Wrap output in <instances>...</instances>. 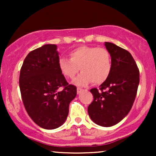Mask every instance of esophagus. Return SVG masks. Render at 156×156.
Wrapping results in <instances>:
<instances>
[{
    "mask_svg": "<svg viewBox=\"0 0 156 156\" xmlns=\"http://www.w3.org/2000/svg\"><path fill=\"white\" fill-rule=\"evenodd\" d=\"M82 91H83V89H80V88H77V93H78V94H80V93Z\"/></svg>",
    "mask_w": 156,
    "mask_h": 156,
    "instance_id": "34e87169",
    "label": "esophagus"
}]
</instances>
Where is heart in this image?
<instances>
[{
    "mask_svg": "<svg viewBox=\"0 0 156 156\" xmlns=\"http://www.w3.org/2000/svg\"><path fill=\"white\" fill-rule=\"evenodd\" d=\"M58 66L61 73L69 78H73L78 86H87L91 82L101 84L106 80L112 69V60L108 50L94 46H80L69 53V59L60 57Z\"/></svg>",
    "mask_w": 156,
    "mask_h": 156,
    "instance_id": "1",
    "label": "heart"
}]
</instances>
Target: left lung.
<instances>
[{"label":"left lung","mask_w":156,"mask_h":156,"mask_svg":"<svg viewBox=\"0 0 156 156\" xmlns=\"http://www.w3.org/2000/svg\"><path fill=\"white\" fill-rule=\"evenodd\" d=\"M110 53L112 69L100 90H90L92 103L88 114L94 123L111 127L122 120L129 113L136 96L139 83V71L131 54L112 42H105Z\"/></svg>","instance_id":"1"}]
</instances>
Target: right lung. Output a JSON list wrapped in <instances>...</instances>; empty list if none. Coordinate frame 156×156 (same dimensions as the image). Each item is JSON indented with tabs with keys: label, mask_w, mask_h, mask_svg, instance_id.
Instances as JSON below:
<instances>
[{
	"label": "right lung",
	"mask_w": 156,
	"mask_h": 156,
	"mask_svg": "<svg viewBox=\"0 0 156 156\" xmlns=\"http://www.w3.org/2000/svg\"><path fill=\"white\" fill-rule=\"evenodd\" d=\"M57 45L44 44L30 52L20 73V89L25 108L37 125L55 129L64 123L77 89L69 84L58 66ZM62 87V91H58Z\"/></svg>",
	"instance_id": "obj_1"
}]
</instances>
